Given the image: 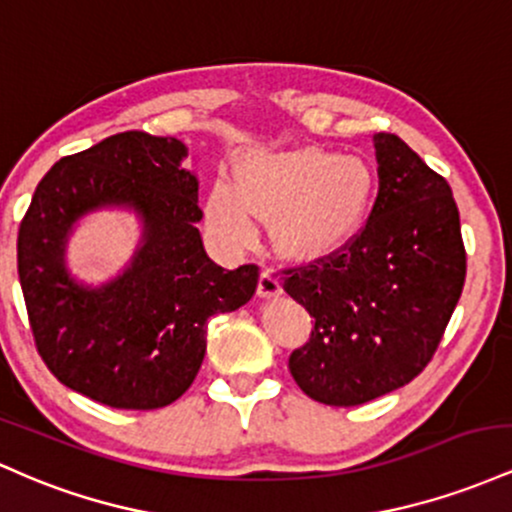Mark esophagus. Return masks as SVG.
I'll return each instance as SVG.
<instances>
[{"label": "esophagus", "instance_id": "esophagus-1", "mask_svg": "<svg viewBox=\"0 0 512 512\" xmlns=\"http://www.w3.org/2000/svg\"><path fill=\"white\" fill-rule=\"evenodd\" d=\"M258 295L261 297H278L280 295V280L271 268H263L261 278H258Z\"/></svg>", "mask_w": 512, "mask_h": 512}]
</instances>
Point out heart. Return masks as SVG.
I'll return each instance as SVG.
<instances>
[{"label":"heart","instance_id":"heart-1","mask_svg":"<svg viewBox=\"0 0 512 512\" xmlns=\"http://www.w3.org/2000/svg\"><path fill=\"white\" fill-rule=\"evenodd\" d=\"M372 198L375 174L363 157L321 147L275 149L246 157L237 186L212 183L208 220L227 244L246 246L256 220L275 217V244L285 256L319 258L360 232Z\"/></svg>","mask_w":512,"mask_h":512}]
</instances>
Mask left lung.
Returning a JSON list of instances; mask_svg holds the SVG:
<instances>
[{"instance_id": "left-lung-1", "label": "left lung", "mask_w": 512, "mask_h": 512, "mask_svg": "<svg viewBox=\"0 0 512 512\" xmlns=\"http://www.w3.org/2000/svg\"><path fill=\"white\" fill-rule=\"evenodd\" d=\"M380 191L365 227L333 254L287 268L283 287L314 319L290 367L309 399L358 406L421 375L467 275L450 183L404 140L377 132Z\"/></svg>"}]
</instances>
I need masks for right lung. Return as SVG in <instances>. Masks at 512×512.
<instances>
[{"instance_id":"add662e5","label":"right lung","mask_w":512,"mask_h":512,"mask_svg":"<svg viewBox=\"0 0 512 512\" xmlns=\"http://www.w3.org/2000/svg\"><path fill=\"white\" fill-rule=\"evenodd\" d=\"M186 145L118 132L60 159L38 183L19 227L16 261L38 355L65 387L113 409L149 411L191 387L212 314L254 297L258 266L225 271L198 227V179ZM101 207H130L143 239L129 268L99 288L64 266L71 227Z\"/></svg>"}]
</instances>
